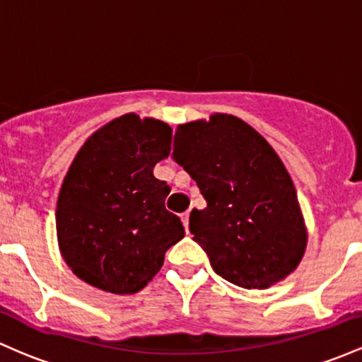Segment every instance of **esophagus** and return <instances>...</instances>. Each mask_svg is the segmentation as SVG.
<instances>
[{
    "mask_svg": "<svg viewBox=\"0 0 362 362\" xmlns=\"http://www.w3.org/2000/svg\"><path fill=\"white\" fill-rule=\"evenodd\" d=\"M181 221H182V226H185V229L188 230V226H189V210H188V212L181 214Z\"/></svg>",
    "mask_w": 362,
    "mask_h": 362,
    "instance_id": "esophagus-1",
    "label": "esophagus"
}]
</instances>
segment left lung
Returning <instances> with one entry per match:
<instances>
[{
    "instance_id": "8db88e82",
    "label": "left lung",
    "mask_w": 362,
    "mask_h": 362,
    "mask_svg": "<svg viewBox=\"0 0 362 362\" xmlns=\"http://www.w3.org/2000/svg\"><path fill=\"white\" fill-rule=\"evenodd\" d=\"M173 159L206 200L189 214V233L215 274L245 289H267L298 267L306 247L298 194L258 132L230 115L181 124Z\"/></svg>"
}]
</instances>
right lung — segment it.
Instances as JSON below:
<instances>
[{
    "mask_svg": "<svg viewBox=\"0 0 362 362\" xmlns=\"http://www.w3.org/2000/svg\"><path fill=\"white\" fill-rule=\"evenodd\" d=\"M170 136L162 121L124 115L93 133L68 169L56 209L59 247L73 274L97 289H144L185 238L165 209L169 185L153 176Z\"/></svg>",
    "mask_w": 362,
    "mask_h": 362,
    "instance_id": "1",
    "label": "right lung"
}]
</instances>
